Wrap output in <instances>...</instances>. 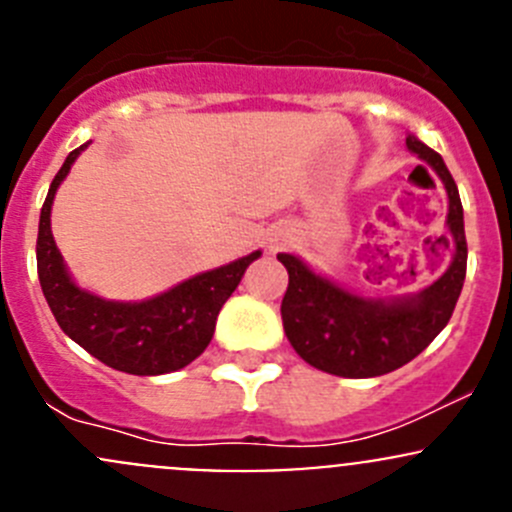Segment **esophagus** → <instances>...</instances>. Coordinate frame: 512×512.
I'll return each mask as SVG.
<instances>
[{
  "label": "esophagus",
  "mask_w": 512,
  "mask_h": 512,
  "mask_svg": "<svg viewBox=\"0 0 512 512\" xmlns=\"http://www.w3.org/2000/svg\"><path fill=\"white\" fill-rule=\"evenodd\" d=\"M285 240H287V232H280V235L275 232V235L270 237V247H280Z\"/></svg>",
  "instance_id": "1"
}]
</instances>
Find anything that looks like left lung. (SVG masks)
<instances>
[{"mask_svg": "<svg viewBox=\"0 0 512 512\" xmlns=\"http://www.w3.org/2000/svg\"><path fill=\"white\" fill-rule=\"evenodd\" d=\"M406 146L436 170L448 195L446 225L451 237L443 235L441 240L453 247V260L433 285L391 302L366 299L312 272L299 257L287 252L277 255L289 275L282 299L289 344L309 366L327 374L369 379L409 364L446 327L461 297L468 245L456 180L443 158L416 136L406 138Z\"/></svg>", "mask_w": 512, "mask_h": 512, "instance_id": "left-lung-1", "label": "left lung"}]
</instances>
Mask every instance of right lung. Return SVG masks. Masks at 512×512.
<instances>
[{
    "label": "right lung",
    "instance_id": "1",
    "mask_svg": "<svg viewBox=\"0 0 512 512\" xmlns=\"http://www.w3.org/2000/svg\"><path fill=\"white\" fill-rule=\"evenodd\" d=\"M86 146L89 143L66 156L41 208L36 237L41 292L64 334L111 369L136 376H158L183 369L205 352L213 339L220 309L240 285L250 262L262 252L257 250L218 270L190 277L143 302H111L81 289L71 280L51 235V203L56 188Z\"/></svg>",
    "mask_w": 512,
    "mask_h": 512
}]
</instances>
